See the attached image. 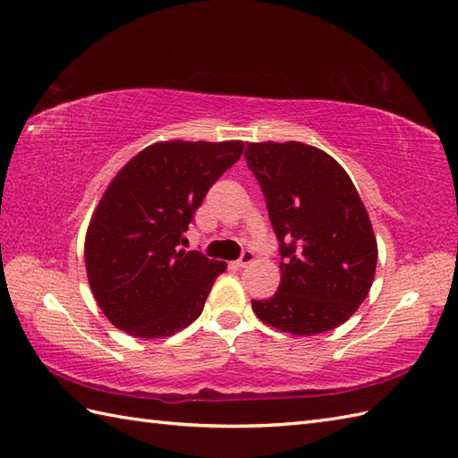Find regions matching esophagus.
I'll list each match as a JSON object with an SVG mask.
<instances>
[{
	"label": "esophagus",
	"instance_id": "esophagus-1",
	"mask_svg": "<svg viewBox=\"0 0 458 458\" xmlns=\"http://www.w3.org/2000/svg\"><path fill=\"white\" fill-rule=\"evenodd\" d=\"M254 259H256L254 251H251V250H244V251H242L240 259H236V267H240V269H242V267H248Z\"/></svg>",
	"mask_w": 458,
	"mask_h": 458
}]
</instances>
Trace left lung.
<instances>
[{"label": "left lung", "instance_id": "8db88e82", "mask_svg": "<svg viewBox=\"0 0 458 458\" xmlns=\"http://www.w3.org/2000/svg\"><path fill=\"white\" fill-rule=\"evenodd\" d=\"M244 157L266 197L281 254L277 293L251 301L254 313L295 336L346 323L372 287L377 261L354 182L328 153L301 141L248 143Z\"/></svg>", "mask_w": 458, "mask_h": 458}]
</instances>
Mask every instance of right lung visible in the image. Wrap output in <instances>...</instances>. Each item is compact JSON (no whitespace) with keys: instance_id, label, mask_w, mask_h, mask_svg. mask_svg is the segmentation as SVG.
I'll list each match as a JSON object with an SVG mask.
<instances>
[{"instance_id":"obj_1","label":"right lung","mask_w":458,"mask_h":458,"mask_svg":"<svg viewBox=\"0 0 458 458\" xmlns=\"http://www.w3.org/2000/svg\"><path fill=\"white\" fill-rule=\"evenodd\" d=\"M244 141H157L112 179L84 240L86 276L110 323L135 338H165L202 313L226 261L179 250L208 189Z\"/></svg>"}]
</instances>
